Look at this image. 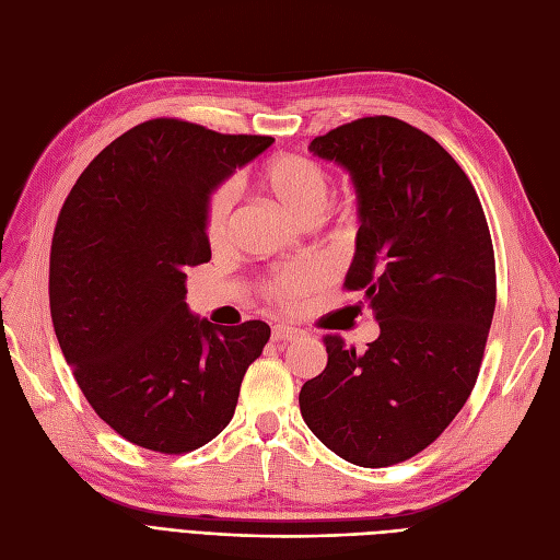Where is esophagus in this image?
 Listing matches in <instances>:
<instances>
[{"label":"esophagus","mask_w":560,"mask_h":560,"mask_svg":"<svg viewBox=\"0 0 560 560\" xmlns=\"http://www.w3.org/2000/svg\"><path fill=\"white\" fill-rule=\"evenodd\" d=\"M299 336H301V329L284 327V325H276V327H273V334H270V338H273L276 343H280V341H296Z\"/></svg>","instance_id":"esophagus-1"}]
</instances>
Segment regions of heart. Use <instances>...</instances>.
Returning a JSON list of instances; mask_svg holds the SVG:
<instances>
[{
  "label": "heart",
  "mask_w": 560,
  "mask_h": 560,
  "mask_svg": "<svg viewBox=\"0 0 560 560\" xmlns=\"http://www.w3.org/2000/svg\"><path fill=\"white\" fill-rule=\"evenodd\" d=\"M259 186L278 206L301 224H311L325 208L331 191L327 167L301 154H276L261 163ZM235 191L231 184H219L208 194L202 208V233L210 247H224L231 238ZM325 280L322 270L311 264H294L273 270L264 282L261 292L280 308H292L315 292Z\"/></svg>",
  "instance_id": "1"
}]
</instances>
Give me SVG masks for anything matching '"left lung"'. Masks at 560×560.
<instances>
[{"label":"left lung","mask_w":560,"mask_h":560,"mask_svg":"<svg viewBox=\"0 0 560 560\" xmlns=\"http://www.w3.org/2000/svg\"><path fill=\"white\" fill-rule=\"evenodd\" d=\"M341 163L360 200L348 292H364L381 336L364 352L325 336L327 366L303 383L301 416L360 467L425 451L477 383L495 313V254L469 177L428 132L364 116L311 142Z\"/></svg>","instance_id":"obj_1"}]
</instances>
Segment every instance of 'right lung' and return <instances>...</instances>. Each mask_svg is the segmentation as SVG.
<instances>
[{
	"mask_svg": "<svg viewBox=\"0 0 560 560\" xmlns=\"http://www.w3.org/2000/svg\"><path fill=\"white\" fill-rule=\"evenodd\" d=\"M270 144L151 118L100 151L62 202L48 266L54 329L83 397L135 446L182 455L212 442L268 343L261 319L222 329L194 317L184 270L212 257L208 194Z\"/></svg>",
	"mask_w": 560,
	"mask_h": 560,
	"instance_id": "add662e5",
	"label": "right lung"
}]
</instances>
